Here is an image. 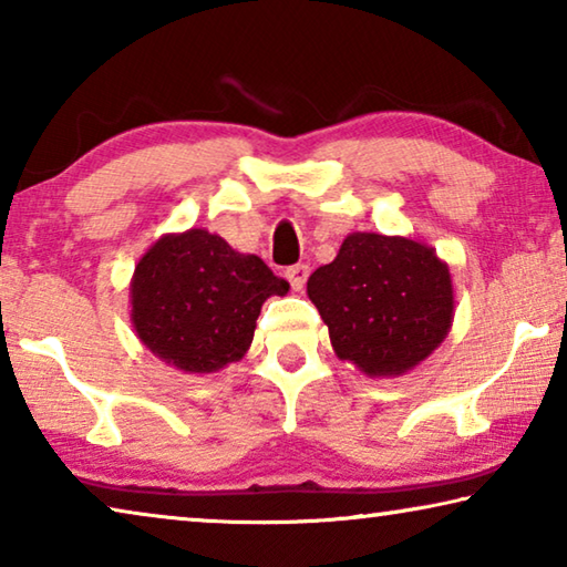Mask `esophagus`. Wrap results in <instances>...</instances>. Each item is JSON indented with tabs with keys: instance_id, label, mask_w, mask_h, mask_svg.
<instances>
[{
	"instance_id": "34e87169",
	"label": "esophagus",
	"mask_w": 567,
	"mask_h": 567,
	"mask_svg": "<svg viewBox=\"0 0 567 567\" xmlns=\"http://www.w3.org/2000/svg\"><path fill=\"white\" fill-rule=\"evenodd\" d=\"M285 277H287V280H290V287H292L295 292H302L307 277H310V267H307V265H292L290 270L285 272Z\"/></svg>"
}]
</instances>
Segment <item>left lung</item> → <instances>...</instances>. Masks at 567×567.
Wrapping results in <instances>:
<instances>
[{"mask_svg": "<svg viewBox=\"0 0 567 567\" xmlns=\"http://www.w3.org/2000/svg\"><path fill=\"white\" fill-rule=\"evenodd\" d=\"M332 350L368 378H400L447 338L455 318L450 267L410 237L352 233L307 280Z\"/></svg>", "mask_w": 567, "mask_h": 567, "instance_id": "8db88e82", "label": "left lung"}]
</instances>
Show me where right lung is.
Returning <instances> with one entry per match:
<instances>
[{"label": "right lung", "instance_id": "1", "mask_svg": "<svg viewBox=\"0 0 567 567\" xmlns=\"http://www.w3.org/2000/svg\"><path fill=\"white\" fill-rule=\"evenodd\" d=\"M287 290L257 255L192 227L162 235L134 265L130 318L155 358L187 375H209L245 358L265 300Z\"/></svg>", "mask_w": 567, "mask_h": 567}]
</instances>
